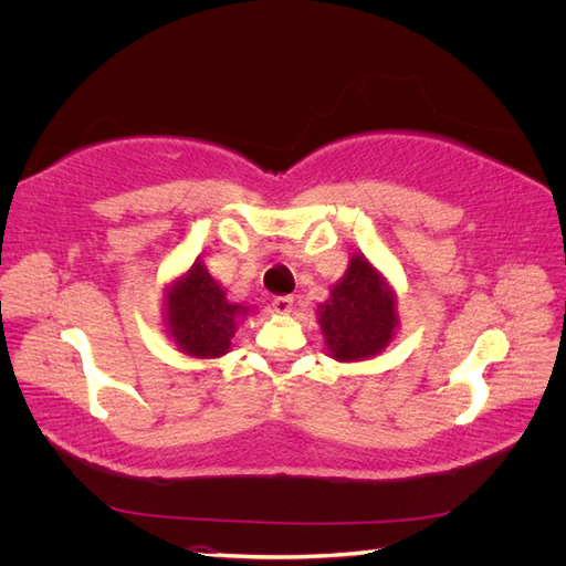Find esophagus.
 <instances>
[{"label":"esophagus","instance_id":"1","mask_svg":"<svg viewBox=\"0 0 566 566\" xmlns=\"http://www.w3.org/2000/svg\"><path fill=\"white\" fill-rule=\"evenodd\" d=\"M293 304H295V300L290 297V295H281V297H273V302H271V306H273V312H279V314H290L293 312Z\"/></svg>","mask_w":566,"mask_h":566}]
</instances>
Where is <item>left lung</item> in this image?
<instances>
[{"label": "left lung", "mask_w": 566, "mask_h": 566, "mask_svg": "<svg viewBox=\"0 0 566 566\" xmlns=\"http://www.w3.org/2000/svg\"><path fill=\"white\" fill-rule=\"evenodd\" d=\"M391 287L366 256L354 254L347 273L318 306V325L337 361H364L380 354L397 331Z\"/></svg>", "instance_id": "left-lung-1"}]
</instances>
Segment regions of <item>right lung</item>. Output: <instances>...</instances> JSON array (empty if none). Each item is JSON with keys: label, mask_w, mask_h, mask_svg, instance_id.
I'll use <instances>...</instances> for the list:
<instances>
[{"label": "right lung", "mask_w": 566, "mask_h": 566, "mask_svg": "<svg viewBox=\"0 0 566 566\" xmlns=\"http://www.w3.org/2000/svg\"><path fill=\"white\" fill-rule=\"evenodd\" d=\"M245 314L243 304L227 300V293L202 262H196L167 287V333L188 356H224L231 349L238 321Z\"/></svg>", "instance_id": "obj_1"}]
</instances>
